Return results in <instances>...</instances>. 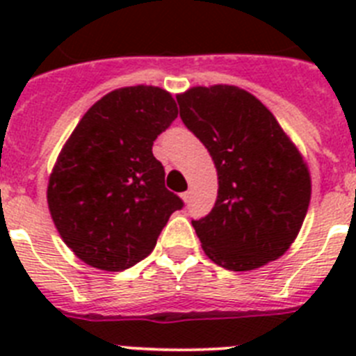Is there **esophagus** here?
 Instances as JSON below:
<instances>
[{"label":"esophagus","mask_w":356,"mask_h":356,"mask_svg":"<svg viewBox=\"0 0 356 356\" xmlns=\"http://www.w3.org/2000/svg\"><path fill=\"white\" fill-rule=\"evenodd\" d=\"M181 200H184L185 203H188V200H191V193H188V191H185V193H181Z\"/></svg>","instance_id":"1"}]
</instances>
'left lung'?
<instances>
[{"mask_svg":"<svg viewBox=\"0 0 356 356\" xmlns=\"http://www.w3.org/2000/svg\"><path fill=\"white\" fill-rule=\"evenodd\" d=\"M185 127L217 169V200L193 221L209 259L251 271L289 250L307 216L310 172L275 115L234 85L193 87L176 96Z\"/></svg>","mask_w":356,"mask_h":356,"instance_id":"1","label":"left lung"}]
</instances>
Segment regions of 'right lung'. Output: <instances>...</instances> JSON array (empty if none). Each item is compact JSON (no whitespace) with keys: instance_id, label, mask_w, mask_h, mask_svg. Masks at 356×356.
Returning a JSON list of instances; mask_svg holds the SVG:
<instances>
[{"instance_id":"obj_1","label":"right lung","mask_w":356,"mask_h":356,"mask_svg":"<svg viewBox=\"0 0 356 356\" xmlns=\"http://www.w3.org/2000/svg\"><path fill=\"white\" fill-rule=\"evenodd\" d=\"M178 118L160 87L103 96L78 122L56 159L48 207L64 242L89 266L122 271L153 251L184 201L165 188L153 143Z\"/></svg>"}]
</instances>
